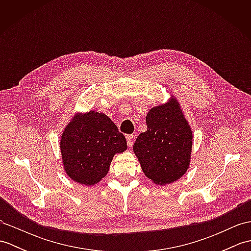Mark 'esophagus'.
Masks as SVG:
<instances>
[{
	"label": "esophagus",
	"mask_w": 251,
	"mask_h": 251,
	"mask_svg": "<svg viewBox=\"0 0 251 251\" xmlns=\"http://www.w3.org/2000/svg\"><path fill=\"white\" fill-rule=\"evenodd\" d=\"M126 140H127V145H128V147H132V145H134V140H135V136L134 135H127L126 136Z\"/></svg>",
	"instance_id": "1"
}]
</instances>
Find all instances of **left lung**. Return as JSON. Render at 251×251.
<instances>
[{
  "mask_svg": "<svg viewBox=\"0 0 251 251\" xmlns=\"http://www.w3.org/2000/svg\"><path fill=\"white\" fill-rule=\"evenodd\" d=\"M148 129L138 136L134 152L142 172L157 185L180 179L189 169L193 135L174 96L153 106L146 116Z\"/></svg>",
  "mask_w": 251,
  "mask_h": 251,
  "instance_id": "left-lung-1",
  "label": "left lung"
}]
</instances>
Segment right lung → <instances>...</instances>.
Returning a JSON list of instances; mask_svg holds the SVG:
<instances>
[{
  "instance_id": "1",
  "label": "right lung",
  "mask_w": 251,
  "mask_h": 251,
  "mask_svg": "<svg viewBox=\"0 0 251 251\" xmlns=\"http://www.w3.org/2000/svg\"><path fill=\"white\" fill-rule=\"evenodd\" d=\"M127 149L125 137L104 113L89 111L72 117L63 130L60 152L71 180L95 185L105 177L116 153Z\"/></svg>"
}]
</instances>
